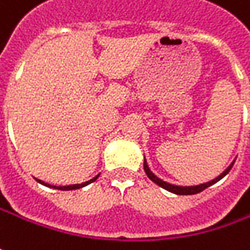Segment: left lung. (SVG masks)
<instances>
[{
	"instance_id": "left-lung-1",
	"label": "left lung",
	"mask_w": 250,
	"mask_h": 250,
	"mask_svg": "<svg viewBox=\"0 0 250 250\" xmlns=\"http://www.w3.org/2000/svg\"><path fill=\"white\" fill-rule=\"evenodd\" d=\"M235 162V161H233ZM233 162L228 167V168L224 170L223 173L220 175V176H217L215 179L210 180V182H207V183H201V185H197V186H176V185H170V183H168V182H164L162 179H159L158 176H155L152 172H151V169H149V167H148V164H146V158H144V170H146V176L149 178V179L152 180L154 183H157L158 186H161L162 189L168 190V191H170V193H175V194H196V193H200V191H203L204 189H207V188H210L211 185H214V183H217L218 180H221L231 170V168H232Z\"/></svg>"
}]
</instances>
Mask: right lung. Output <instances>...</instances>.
<instances>
[{"label":"right lung","instance_id":"1","mask_svg":"<svg viewBox=\"0 0 250 250\" xmlns=\"http://www.w3.org/2000/svg\"><path fill=\"white\" fill-rule=\"evenodd\" d=\"M99 178V175L98 176H95L93 179L88 180V182H83L81 185H70V186H53V185H49V183H44V182H42V180H39V183H42V185H44V186H47V188H53V189H59V190H75V189H81L83 186H86V185H89V183H92L95 180Z\"/></svg>","mask_w":250,"mask_h":250}]
</instances>
